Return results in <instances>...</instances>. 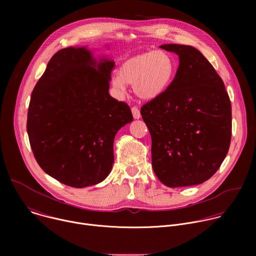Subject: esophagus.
<instances>
[{
	"mask_svg": "<svg viewBox=\"0 0 256 256\" xmlns=\"http://www.w3.org/2000/svg\"><path fill=\"white\" fill-rule=\"evenodd\" d=\"M132 116H134V118L136 120H138L140 118V109L136 107V106H134L132 107Z\"/></svg>",
	"mask_w": 256,
	"mask_h": 256,
	"instance_id": "1",
	"label": "esophagus"
}]
</instances>
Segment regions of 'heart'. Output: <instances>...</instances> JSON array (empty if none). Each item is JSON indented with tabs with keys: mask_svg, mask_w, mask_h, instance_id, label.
<instances>
[{
	"mask_svg": "<svg viewBox=\"0 0 256 256\" xmlns=\"http://www.w3.org/2000/svg\"><path fill=\"white\" fill-rule=\"evenodd\" d=\"M175 72L171 56L163 50H151L126 60L120 74L112 77L114 89L124 94L126 86L134 85L136 95L144 100H152L162 95L169 87Z\"/></svg>",
	"mask_w": 256,
	"mask_h": 256,
	"instance_id": "b5f03b06",
	"label": "heart"
}]
</instances>
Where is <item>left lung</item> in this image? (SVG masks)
<instances>
[{
    "instance_id": "left-lung-1",
    "label": "left lung",
    "mask_w": 256,
    "mask_h": 256,
    "mask_svg": "<svg viewBox=\"0 0 256 256\" xmlns=\"http://www.w3.org/2000/svg\"><path fill=\"white\" fill-rule=\"evenodd\" d=\"M179 56L174 79L140 107L152 138V166L163 184H200L223 163L230 147L232 110L221 77L200 52L164 44Z\"/></svg>"
}]
</instances>
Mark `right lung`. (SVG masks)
Returning <instances> with one entry per match:
<instances>
[{
    "label": "right lung",
    "mask_w": 256,
    "mask_h": 256,
    "mask_svg": "<svg viewBox=\"0 0 256 256\" xmlns=\"http://www.w3.org/2000/svg\"><path fill=\"white\" fill-rule=\"evenodd\" d=\"M114 62L85 48L56 52L35 85L27 132L42 169L72 188L95 186L112 170L118 130L132 122L130 106L108 93Z\"/></svg>",
    "instance_id": "1"
}]
</instances>
